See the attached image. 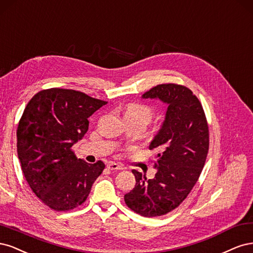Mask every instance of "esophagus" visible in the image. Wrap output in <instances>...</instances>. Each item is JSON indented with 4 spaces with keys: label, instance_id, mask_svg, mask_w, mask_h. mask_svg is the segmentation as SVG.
<instances>
[{
    "label": "esophagus",
    "instance_id": "obj_1",
    "mask_svg": "<svg viewBox=\"0 0 253 253\" xmlns=\"http://www.w3.org/2000/svg\"><path fill=\"white\" fill-rule=\"evenodd\" d=\"M107 168L109 170H123L124 167L122 165H119L117 164V163H113V162H110L109 164H107Z\"/></svg>",
    "mask_w": 253,
    "mask_h": 253
}]
</instances>
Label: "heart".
Returning <instances> with one entry per match:
<instances>
[{
	"label": "heart",
	"mask_w": 253,
	"mask_h": 253,
	"mask_svg": "<svg viewBox=\"0 0 253 253\" xmlns=\"http://www.w3.org/2000/svg\"><path fill=\"white\" fill-rule=\"evenodd\" d=\"M153 115H154V111L150 106L138 104V103H131L127 105L125 113H124L125 118L142 122V123L145 125L150 123L153 118Z\"/></svg>",
	"instance_id": "1"
}]
</instances>
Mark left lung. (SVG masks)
<instances>
[{"label":"left lung","mask_w":253,"mask_h":253,"mask_svg":"<svg viewBox=\"0 0 253 253\" xmlns=\"http://www.w3.org/2000/svg\"><path fill=\"white\" fill-rule=\"evenodd\" d=\"M167 104L165 120L149 149L158 151L153 161L156 176L147 180L136 170L134 188L124 195L126 205L146 217L172 211L198 182L209 149V130L202 104L189 88L161 84L142 95Z\"/></svg>","instance_id":"left-lung-1"}]
</instances>
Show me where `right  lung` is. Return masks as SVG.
Here are the masks:
<instances>
[{
  "mask_svg": "<svg viewBox=\"0 0 253 253\" xmlns=\"http://www.w3.org/2000/svg\"><path fill=\"white\" fill-rule=\"evenodd\" d=\"M107 102L72 89L41 90L28 102L17 130L18 156L31 190L55 211L86 201L105 168L78 159L72 146L88 130V118Z\"/></svg>",
  "mask_w": 253,
  "mask_h": 253,
  "instance_id": "right-lung-1",
  "label": "right lung"
}]
</instances>
